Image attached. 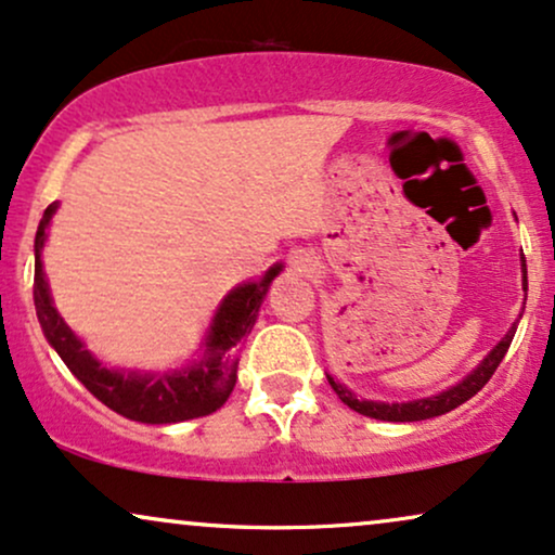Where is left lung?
Instances as JSON below:
<instances>
[{
	"label": "left lung",
	"mask_w": 555,
	"mask_h": 555,
	"mask_svg": "<svg viewBox=\"0 0 555 555\" xmlns=\"http://www.w3.org/2000/svg\"><path fill=\"white\" fill-rule=\"evenodd\" d=\"M522 285H525V291H528V267H525V257H522ZM519 319H522V313H519ZM515 332H517V321L512 324V330L504 334L502 341H499L494 350H491L487 358L481 360V365H478L474 373H468L461 383L450 386L448 391H442L437 396H427V399H416V401H406V403L365 401V399H358V396H354L347 386H341V383L334 380L332 375H326V378H330V386L334 388V393H337L339 399L347 403V406L354 409V412L362 414V416H373V420H380V422L433 420V416L453 412L455 406L466 403L470 396H476L483 386H487L489 378L494 375V371L499 367V362H502L504 354H507L512 339H515Z\"/></svg>",
	"instance_id": "left-lung-1"
}]
</instances>
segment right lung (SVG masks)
<instances>
[{
  "label": "right lung",
  "instance_id": "obj_1",
  "mask_svg": "<svg viewBox=\"0 0 555 555\" xmlns=\"http://www.w3.org/2000/svg\"><path fill=\"white\" fill-rule=\"evenodd\" d=\"M59 203H51L40 218L36 234V298L38 321L43 326L48 345L59 352L66 367L77 375L81 386L107 409L126 416V420L143 424H175L195 416L214 414L221 409L236 386L238 352H242L246 334L257 321L270 283L280 275L283 264H272L257 283H244L221 300L208 337H205L203 358L193 365L175 373H126L102 365L92 352L81 345V339L68 330L61 313L53 309L51 291H48L40 251L46 244V229L56 214Z\"/></svg>",
  "mask_w": 555,
  "mask_h": 555
}]
</instances>
